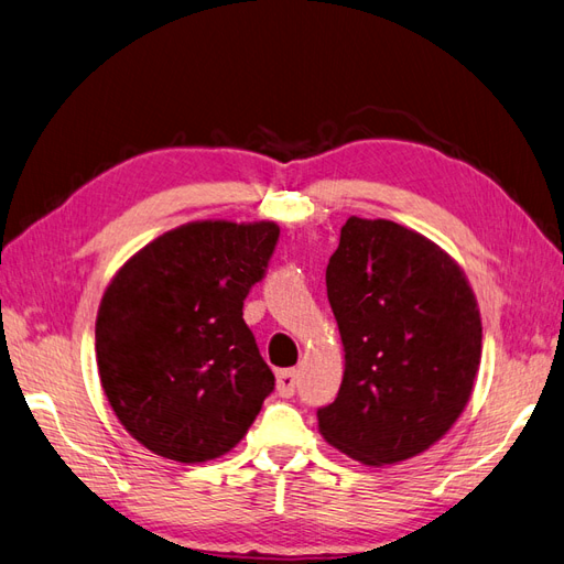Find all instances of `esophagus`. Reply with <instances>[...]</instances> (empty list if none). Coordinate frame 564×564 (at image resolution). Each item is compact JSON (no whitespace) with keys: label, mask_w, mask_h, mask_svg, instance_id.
Wrapping results in <instances>:
<instances>
[{"label":"esophagus","mask_w":564,"mask_h":564,"mask_svg":"<svg viewBox=\"0 0 564 564\" xmlns=\"http://www.w3.org/2000/svg\"><path fill=\"white\" fill-rule=\"evenodd\" d=\"M297 388V371L295 369H281L276 373V391L281 398H291Z\"/></svg>","instance_id":"obj_1"}]
</instances>
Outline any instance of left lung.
I'll use <instances>...</instances> for the list:
<instances>
[{
	"instance_id": "obj_1",
	"label": "left lung",
	"mask_w": 564,
	"mask_h": 564,
	"mask_svg": "<svg viewBox=\"0 0 564 564\" xmlns=\"http://www.w3.org/2000/svg\"><path fill=\"white\" fill-rule=\"evenodd\" d=\"M345 371L319 433L369 467L441 441L481 362V314L455 259L416 230L350 216L326 267Z\"/></svg>"
}]
</instances>
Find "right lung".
<instances>
[{
    "label": "right lung",
    "instance_id": "add662e5",
    "mask_svg": "<svg viewBox=\"0 0 564 564\" xmlns=\"http://www.w3.org/2000/svg\"><path fill=\"white\" fill-rule=\"evenodd\" d=\"M273 221H191L117 271L97 310L102 391L159 457L197 465L242 441L273 373L242 319L279 240Z\"/></svg>",
    "mask_w": 564,
    "mask_h": 564
}]
</instances>
